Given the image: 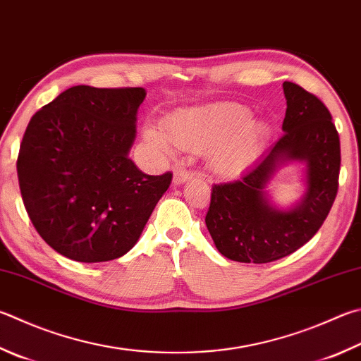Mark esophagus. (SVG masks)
Wrapping results in <instances>:
<instances>
[{
    "label": "esophagus",
    "instance_id": "34e87169",
    "mask_svg": "<svg viewBox=\"0 0 361 361\" xmlns=\"http://www.w3.org/2000/svg\"><path fill=\"white\" fill-rule=\"evenodd\" d=\"M189 178H192V173L189 172V170L176 169L173 172V183H175V185H181V183L188 181Z\"/></svg>",
    "mask_w": 361,
    "mask_h": 361
}]
</instances>
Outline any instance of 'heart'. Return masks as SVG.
I'll return each instance as SVG.
<instances>
[{"label":"heart","mask_w":361,"mask_h":361,"mask_svg":"<svg viewBox=\"0 0 361 361\" xmlns=\"http://www.w3.org/2000/svg\"><path fill=\"white\" fill-rule=\"evenodd\" d=\"M251 115L237 102L181 109L166 118L164 128L148 124L143 137L161 156L172 154V142L188 152H208L216 173L233 175L257 158L270 139V128Z\"/></svg>","instance_id":"obj_1"}]
</instances>
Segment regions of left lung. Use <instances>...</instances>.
Segmentation results:
<instances>
[{"instance_id":"obj_1","label":"left lung","mask_w":361,"mask_h":361,"mask_svg":"<svg viewBox=\"0 0 361 361\" xmlns=\"http://www.w3.org/2000/svg\"><path fill=\"white\" fill-rule=\"evenodd\" d=\"M284 134L240 180L214 185L205 224L218 251L243 264H268L307 243L329 216L338 192L339 135L317 96L284 82ZM305 161L307 192L297 206L279 210L264 191L286 161Z\"/></svg>"}]
</instances>
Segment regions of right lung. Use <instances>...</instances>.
I'll return each mask as SVG.
<instances>
[{
  "label": "right lung",
  "instance_id": "right-lung-1",
  "mask_svg": "<svg viewBox=\"0 0 361 361\" xmlns=\"http://www.w3.org/2000/svg\"><path fill=\"white\" fill-rule=\"evenodd\" d=\"M145 96L143 88L77 85L30 120L17 159L23 205L64 257H121L170 186V172L147 175L129 159Z\"/></svg>",
  "mask_w": 361,
  "mask_h": 361
}]
</instances>
